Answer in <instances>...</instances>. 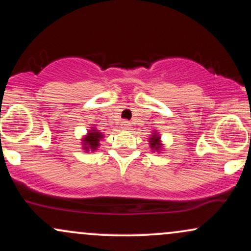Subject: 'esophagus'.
Returning <instances> with one entry per match:
<instances>
[{
	"label": "esophagus",
	"mask_w": 251,
	"mask_h": 251,
	"mask_svg": "<svg viewBox=\"0 0 251 251\" xmlns=\"http://www.w3.org/2000/svg\"><path fill=\"white\" fill-rule=\"evenodd\" d=\"M122 126H123L124 129H129V128H131V123H128V122H123Z\"/></svg>",
	"instance_id": "34e87169"
}]
</instances>
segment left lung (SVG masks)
<instances>
[{
	"label": "left lung",
	"mask_w": 251,
	"mask_h": 251,
	"mask_svg": "<svg viewBox=\"0 0 251 251\" xmlns=\"http://www.w3.org/2000/svg\"><path fill=\"white\" fill-rule=\"evenodd\" d=\"M159 139H160V137L157 133L152 134V138H150V146H151L152 150L159 151L160 146H162V144H160Z\"/></svg>",
	"instance_id": "1"
}]
</instances>
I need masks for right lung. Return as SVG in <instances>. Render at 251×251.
I'll list each match as a JSON object with an SVG mask.
<instances>
[{"instance_id":"add662e5","label":"right lung","mask_w":251,"mask_h":251,"mask_svg":"<svg viewBox=\"0 0 251 251\" xmlns=\"http://www.w3.org/2000/svg\"><path fill=\"white\" fill-rule=\"evenodd\" d=\"M102 138V134L100 132H98L97 129H92L89 131L85 138H83V150L85 151H88V150H92V151H96L99 146L100 139Z\"/></svg>"}]
</instances>
